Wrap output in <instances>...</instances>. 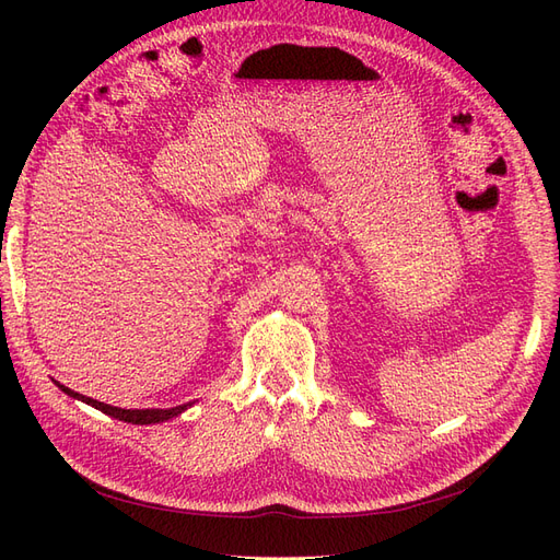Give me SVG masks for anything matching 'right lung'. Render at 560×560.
I'll use <instances>...</instances> for the list:
<instances>
[{"label": "right lung", "instance_id": "right-lung-1", "mask_svg": "<svg viewBox=\"0 0 560 560\" xmlns=\"http://www.w3.org/2000/svg\"><path fill=\"white\" fill-rule=\"evenodd\" d=\"M56 385L62 389L65 395H70V397H74V399L86 401V404L95 406L97 411H103V413H107V416H112V418H118V420H124V422H132V425H151V422H163V420H167V418L179 416L182 411H186V409H189V406H191V404H182V406H175V409H118V406H109V404H103V401H97V399L83 397V395L74 393V389L65 387V385H60V383H56Z\"/></svg>", "mask_w": 560, "mask_h": 560}]
</instances>
